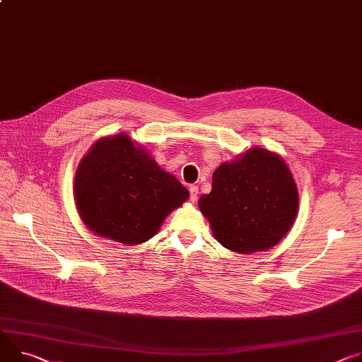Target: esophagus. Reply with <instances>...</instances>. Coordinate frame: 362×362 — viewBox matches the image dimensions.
Wrapping results in <instances>:
<instances>
[{
    "label": "esophagus",
    "mask_w": 362,
    "mask_h": 362,
    "mask_svg": "<svg viewBox=\"0 0 362 362\" xmlns=\"http://www.w3.org/2000/svg\"><path fill=\"white\" fill-rule=\"evenodd\" d=\"M189 192H190V202H196V199H198V193H199V187L192 185L189 187Z\"/></svg>",
    "instance_id": "1"
}]
</instances>
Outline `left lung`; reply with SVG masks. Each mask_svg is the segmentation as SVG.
Segmentation results:
<instances>
[{"instance_id": "1", "label": "left lung", "mask_w": 362, "mask_h": 362, "mask_svg": "<svg viewBox=\"0 0 362 362\" xmlns=\"http://www.w3.org/2000/svg\"><path fill=\"white\" fill-rule=\"evenodd\" d=\"M198 205L222 247L252 254L287 235L298 216L299 192L280 154L254 147L216 168L212 190Z\"/></svg>"}]
</instances>
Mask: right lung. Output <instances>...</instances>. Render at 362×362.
I'll list each match as a JSON object with an SVG mask.
<instances>
[{"label": "right lung", "mask_w": 362, "mask_h": 362, "mask_svg": "<svg viewBox=\"0 0 362 362\" xmlns=\"http://www.w3.org/2000/svg\"><path fill=\"white\" fill-rule=\"evenodd\" d=\"M74 198L82 222L98 235L124 245L153 238L187 189L125 133L96 140L79 161Z\"/></svg>", "instance_id": "1"}]
</instances>
